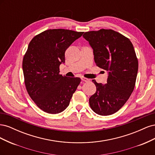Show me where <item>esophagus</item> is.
Segmentation results:
<instances>
[{"label": "esophagus", "instance_id": "1", "mask_svg": "<svg viewBox=\"0 0 155 155\" xmlns=\"http://www.w3.org/2000/svg\"><path fill=\"white\" fill-rule=\"evenodd\" d=\"M81 80L83 82H88V81H89V79H87V78H81Z\"/></svg>", "mask_w": 155, "mask_h": 155}]
</instances>
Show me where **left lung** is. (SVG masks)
Returning <instances> with one entry per match:
<instances>
[{
    "instance_id": "1",
    "label": "left lung",
    "mask_w": 155,
    "mask_h": 155,
    "mask_svg": "<svg viewBox=\"0 0 155 155\" xmlns=\"http://www.w3.org/2000/svg\"><path fill=\"white\" fill-rule=\"evenodd\" d=\"M98 67L108 71L107 83L93 79L96 92L89 98L93 111L101 116L115 113L132 94L137 79L138 62L130 41L112 30L101 29L85 32Z\"/></svg>"
}]
</instances>
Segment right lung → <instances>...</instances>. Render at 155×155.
Segmentation results:
<instances>
[{"label": "right lung", "mask_w": 155, "mask_h": 155, "mask_svg": "<svg viewBox=\"0 0 155 155\" xmlns=\"http://www.w3.org/2000/svg\"><path fill=\"white\" fill-rule=\"evenodd\" d=\"M83 34L50 29L30 42L22 61L25 83L32 100L45 112L58 114L66 109L81 82L79 78L59 74V66L65 62V51Z\"/></svg>", "instance_id": "add662e5"}]
</instances>
